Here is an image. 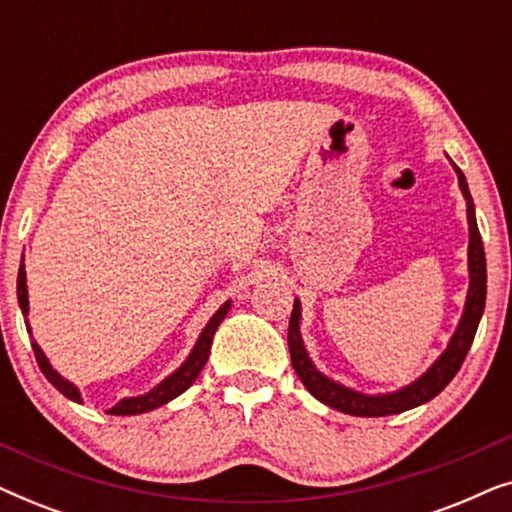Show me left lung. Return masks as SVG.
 <instances>
[{"label":"left lung","mask_w":512,"mask_h":512,"mask_svg":"<svg viewBox=\"0 0 512 512\" xmlns=\"http://www.w3.org/2000/svg\"><path fill=\"white\" fill-rule=\"evenodd\" d=\"M452 163V158L447 156ZM454 172H457L461 195L466 200V219H468V293L464 312L457 328H454L452 338L447 340V347L440 352L436 361L424 370L417 380L405 384L401 389L384 391V394H366V391H356L347 384H342L333 377L314 366L310 352H307L303 333H300V319H303V305L300 298L293 300V312L289 319V352L291 363L296 368V373L307 391L321 401L328 408L345 412V415L354 417H387L398 415V412L412 410L417 405H424L431 401L433 396H438L447 384L452 382V377L459 373L461 363H464L468 349L473 345L475 331L485 312V300H487V261H485V249H482V237L478 230V221H475V205L468 191L464 172L452 163Z\"/></svg>","instance_id":"left-lung-1"}]
</instances>
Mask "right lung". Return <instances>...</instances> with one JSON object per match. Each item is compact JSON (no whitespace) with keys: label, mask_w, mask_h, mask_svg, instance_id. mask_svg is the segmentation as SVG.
Wrapping results in <instances>:
<instances>
[{"label":"right lung","mask_w":512,"mask_h":512,"mask_svg":"<svg viewBox=\"0 0 512 512\" xmlns=\"http://www.w3.org/2000/svg\"><path fill=\"white\" fill-rule=\"evenodd\" d=\"M25 261V256H23ZM20 261V270H18V305H20V312H23L25 317V326H27V333H30L32 338V326L30 321H27V314H30V298H27V275H25V265ZM230 305H233V300H226L219 310H216L209 321L202 328L198 340H195V345L188 356L184 359V363L177 370H172L170 375L165 377V380H160L156 387L146 391V394H139V396H125L118 401L114 408H109L107 412L109 415H144V412H151L160 408V405L170 403L172 398H177L179 394H184V391L191 387L195 382V377L200 375V370L205 368V363L209 359V349H212V340H214V333L216 328L221 326V321L226 319V314L230 312ZM32 349H34V356H37V363L41 368V373L46 375V380L53 384L55 389L60 391L62 396H67L69 401L74 403H83V396L79 387H76L74 382H69L67 377H62L58 370L51 366V361H48V356L44 354V349L39 347V342L32 338Z\"/></svg>","instance_id":"obj_1"}]
</instances>
